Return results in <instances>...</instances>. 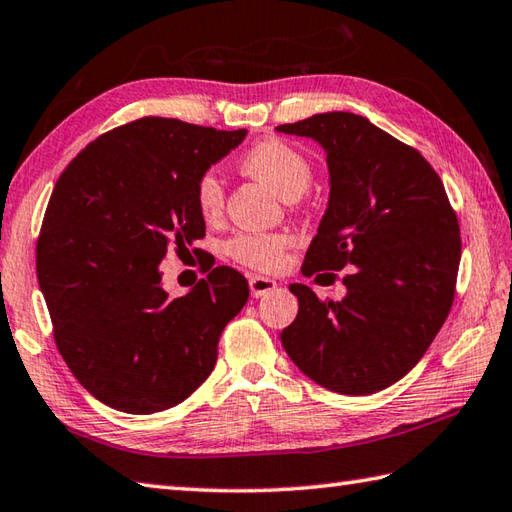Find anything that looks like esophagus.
<instances>
[{
    "label": "esophagus",
    "instance_id": "esophagus-1",
    "mask_svg": "<svg viewBox=\"0 0 512 512\" xmlns=\"http://www.w3.org/2000/svg\"><path fill=\"white\" fill-rule=\"evenodd\" d=\"M248 286H250V295L253 297H264L268 293H273L277 288V282L270 277H262V275H250L248 277Z\"/></svg>",
    "mask_w": 512,
    "mask_h": 512
}]
</instances>
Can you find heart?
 Segmentation results:
<instances>
[{
    "label": "heart",
    "mask_w": 512,
    "mask_h": 512,
    "mask_svg": "<svg viewBox=\"0 0 512 512\" xmlns=\"http://www.w3.org/2000/svg\"><path fill=\"white\" fill-rule=\"evenodd\" d=\"M244 168L282 199L302 197L313 179L308 159L279 139H266L250 148L244 155ZM195 204L204 219H215L222 213L224 188L215 173L199 177ZM288 244L290 239L279 233H242L230 239L226 250L239 264L257 270H275L282 266Z\"/></svg>",
    "instance_id": "obj_1"
}]
</instances>
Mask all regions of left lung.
Returning a JSON list of instances; mask_svg holds the SVG:
<instances>
[{
	"label": "left lung",
	"instance_id": "8db88e82",
	"mask_svg": "<svg viewBox=\"0 0 512 512\" xmlns=\"http://www.w3.org/2000/svg\"><path fill=\"white\" fill-rule=\"evenodd\" d=\"M275 130L326 153L328 206L304 275L355 268L344 299L322 302L290 284L299 313L279 339L315 384L379 393L422 359L453 306L462 239L444 184L415 148L362 115L335 110Z\"/></svg>",
	"mask_w": 512,
	"mask_h": 512
}]
</instances>
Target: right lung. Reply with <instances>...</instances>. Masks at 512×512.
<instances>
[{
  "label": "right lung",
  "mask_w": 512,
  "mask_h": 512,
  "mask_svg": "<svg viewBox=\"0 0 512 512\" xmlns=\"http://www.w3.org/2000/svg\"><path fill=\"white\" fill-rule=\"evenodd\" d=\"M246 133L144 117L97 137L57 179L37 279L59 353L102 404L159 413L213 373L219 335L248 299L246 277L217 266L173 299L159 264L204 237L195 186Z\"/></svg>",
  "instance_id": "obj_1"
}]
</instances>
